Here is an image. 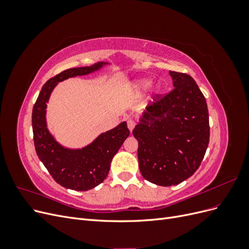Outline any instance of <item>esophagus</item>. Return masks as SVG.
Returning a JSON list of instances; mask_svg holds the SVG:
<instances>
[{
    "label": "esophagus",
    "mask_w": 249,
    "mask_h": 249,
    "mask_svg": "<svg viewBox=\"0 0 249 249\" xmlns=\"http://www.w3.org/2000/svg\"><path fill=\"white\" fill-rule=\"evenodd\" d=\"M127 127H129V130L132 132L133 131V129L135 127V125H136V123H135V120H133V119H129L127 120Z\"/></svg>",
    "instance_id": "obj_1"
}]
</instances>
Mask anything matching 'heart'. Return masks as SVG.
Masks as SVG:
<instances>
[{"label": "heart", "mask_w": 249, "mask_h": 249, "mask_svg": "<svg viewBox=\"0 0 249 249\" xmlns=\"http://www.w3.org/2000/svg\"><path fill=\"white\" fill-rule=\"evenodd\" d=\"M149 85H150V81H148V80H142V81L138 82L137 88L138 89H142V90H145V89H147L149 87Z\"/></svg>", "instance_id": "obj_1"}]
</instances>
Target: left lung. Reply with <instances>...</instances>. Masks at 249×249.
<instances>
[{
  "label": "left lung",
  "mask_w": 249,
  "mask_h": 249,
  "mask_svg": "<svg viewBox=\"0 0 249 249\" xmlns=\"http://www.w3.org/2000/svg\"><path fill=\"white\" fill-rule=\"evenodd\" d=\"M169 73L175 88L157 94L133 130L142 177L164 187L182 183L198 169L210 139L207 102L196 82L187 73Z\"/></svg>",
  "instance_id": "obj_1"
}]
</instances>
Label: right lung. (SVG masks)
<instances>
[{
	"label": "right lung",
	"mask_w": 249,
	"mask_h": 249,
	"mask_svg": "<svg viewBox=\"0 0 249 249\" xmlns=\"http://www.w3.org/2000/svg\"><path fill=\"white\" fill-rule=\"evenodd\" d=\"M103 64L99 62L92 66L70 69L56 74L42 86L33 107L32 127L36 154L52 178L67 189L87 191L103 183L109 173L112 158L130 135L126 123L124 122L101 134L88 146L69 149L58 144L47 129V102L58 82L88 74L101 69Z\"/></svg>",
	"instance_id": "obj_1"
}]
</instances>
